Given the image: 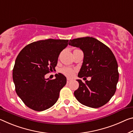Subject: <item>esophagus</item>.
I'll return each mask as SVG.
<instances>
[{"label": "esophagus", "instance_id": "obj_1", "mask_svg": "<svg viewBox=\"0 0 133 133\" xmlns=\"http://www.w3.org/2000/svg\"><path fill=\"white\" fill-rule=\"evenodd\" d=\"M70 82H71V80H70V79H67V83H70Z\"/></svg>", "mask_w": 133, "mask_h": 133}]
</instances>
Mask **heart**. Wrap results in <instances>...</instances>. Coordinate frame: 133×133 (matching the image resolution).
<instances>
[{
  "mask_svg": "<svg viewBox=\"0 0 133 133\" xmlns=\"http://www.w3.org/2000/svg\"><path fill=\"white\" fill-rule=\"evenodd\" d=\"M61 72H62L63 75L66 76L67 77H72L75 75V70L74 69L70 68V67H64L61 70Z\"/></svg>",
  "mask_w": 133,
  "mask_h": 133,
  "instance_id": "1",
  "label": "heart"
}]
</instances>
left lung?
<instances>
[{
    "label": "left lung",
    "mask_w": 133,
    "mask_h": 133,
    "mask_svg": "<svg viewBox=\"0 0 133 133\" xmlns=\"http://www.w3.org/2000/svg\"><path fill=\"white\" fill-rule=\"evenodd\" d=\"M69 44L83 52L79 77H90L85 83L78 79L79 86L74 92L80 103L97 108L106 104L115 94L119 79L118 64L110 48L93 37L70 39Z\"/></svg>",
    "instance_id": "1"
}]
</instances>
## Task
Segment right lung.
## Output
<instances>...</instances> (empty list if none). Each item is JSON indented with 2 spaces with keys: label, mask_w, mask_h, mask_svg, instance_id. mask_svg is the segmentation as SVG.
Here are the masks:
<instances>
[{
  "label": "right lung",
  "mask_w": 133,
  "mask_h": 133,
  "mask_svg": "<svg viewBox=\"0 0 133 133\" xmlns=\"http://www.w3.org/2000/svg\"><path fill=\"white\" fill-rule=\"evenodd\" d=\"M68 39H47L28 44L16 58L13 81L18 96L28 108L37 111L50 108L57 101L60 90L66 85L62 73L56 79L45 75L55 70L59 54L68 45Z\"/></svg>",
  "instance_id": "obj_1"
}]
</instances>
